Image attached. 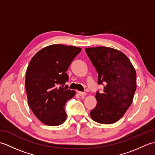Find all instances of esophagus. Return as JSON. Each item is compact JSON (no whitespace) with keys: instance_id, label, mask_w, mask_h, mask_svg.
<instances>
[{"instance_id":"1","label":"esophagus","mask_w":155,"mask_h":155,"mask_svg":"<svg viewBox=\"0 0 155 155\" xmlns=\"http://www.w3.org/2000/svg\"><path fill=\"white\" fill-rule=\"evenodd\" d=\"M77 93H78V95H79V96H81V97H84V96H85V95L87 94H86V93H84V92L78 91Z\"/></svg>"}]
</instances>
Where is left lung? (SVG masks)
Masks as SVG:
<instances>
[{
	"mask_svg": "<svg viewBox=\"0 0 155 155\" xmlns=\"http://www.w3.org/2000/svg\"><path fill=\"white\" fill-rule=\"evenodd\" d=\"M85 51L98 72V84L104 85L103 93L97 92V106L91 117L98 123H116L133 102L137 88L135 69L127 56L116 49L99 47Z\"/></svg>",
	"mask_w": 155,
	"mask_h": 155,
	"instance_id": "8db88e82",
	"label": "left lung"
}]
</instances>
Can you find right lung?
I'll use <instances>...</instances> for the list:
<instances>
[{"label": "right lung", "mask_w": 155, "mask_h": 155, "mask_svg": "<svg viewBox=\"0 0 155 155\" xmlns=\"http://www.w3.org/2000/svg\"><path fill=\"white\" fill-rule=\"evenodd\" d=\"M81 48L52 45L39 51L28 66L25 88L28 103L42 123L58 126L67 118L66 103L75 94L65 84L68 81L67 71L79 54Z\"/></svg>", "instance_id": "right-lung-1"}]
</instances>
